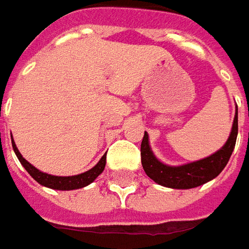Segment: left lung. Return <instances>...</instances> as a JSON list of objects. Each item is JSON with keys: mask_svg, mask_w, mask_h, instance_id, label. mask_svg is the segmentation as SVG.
<instances>
[{"mask_svg": "<svg viewBox=\"0 0 249 249\" xmlns=\"http://www.w3.org/2000/svg\"><path fill=\"white\" fill-rule=\"evenodd\" d=\"M237 114L238 113L236 108L231 132L229 135L226 143L218 151H215L213 154H211L205 159L176 165V167L164 164L154 156L150 147V142H149V133L144 132L141 144V156L142 165L146 175L153 179L156 183L161 184L164 187L182 189V190L198 187L215 179L223 171V168L226 167L230 156L234 150L237 133H238V116Z\"/></svg>", "mask_w": 249, "mask_h": 249, "instance_id": "8db88e82", "label": "left lung"}]
</instances>
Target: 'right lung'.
Here are the masks:
<instances>
[{"instance_id": "obj_1", "label": "right lung", "mask_w": 249, "mask_h": 249, "mask_svg": "<svg viewBox=\"0 0 249 249\" xmlns=\"http://www.w3.org/2000/svg\"><path fill=\"white\" fill-rule=\"evenodd\" d=\"M12 147L15 154H16V157L19 159V161H20V164L24 167V169L30 174L31 178L36 182H38L41 186H45V187L53 189V190H77V189H82V187H85V186L92 183L103 172V169L106 167V154H105L102 159L99 160L98 164L93 168H90L89 171H87V172H82V174L73 176H55L39 171L34 165H31L27 160L23 159V156L20 154L19 149L16 147V143L13 142V138Z\"/></svg>"}]
</instances>
